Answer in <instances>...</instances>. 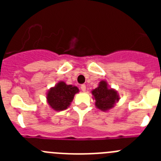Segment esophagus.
I'll use <instances>...</instances> for the list:
<instances>
[{
  "label": "esophagus",
  "instance_id": "1",
  "mask_svg": "<svg viewBox=\"0 0 161 161\" xmlns=\"http://www.w3.org/2000/svg\"><path fill=\"white\" fill-rule=\"evenodd\" d=\"M80 89H81L83 92H85V90H86V85H80Z\"/></svg>",
  "mask_w": 161,
  "mask_h": 161
}]
</instances>
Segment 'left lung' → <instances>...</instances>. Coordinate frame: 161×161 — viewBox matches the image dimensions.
I'll use <instances>...</instances> for the list:
<instances>
[{"label":"left lung","instance_id":"left-lung-1","mask_svg":"<svg viewBox=\"0 0 161 161\" xmlns=\"http://www.w3.org/2000/svg\"><path fill=\"white\" fill-rule=\"evenodd\" d=\"M92 93L96 100V106L103 111L111 109L115 102L119 100L116 91L108 89L107 83L104 80H102L98 87L92 91Z\"/></svg>","mask_w":161,"mask_h":161}]
</instances>
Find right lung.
<instances>
[{"mask_svg": "<svg viewBox=\"0 0 161 161\" xmlns=\"http://www.w3.org/2000/svg\"><path fill=\"white\" fill-rule=\"evenodd\" d=\"M77 87L68 85L61 81L56 85L47 93V102L55 110L60 111L66 109L73 100L74 95L78 93Z\"/></svg>", "mask_w": 161, "mask_h": 161, "instance_id": "add662e5", "label": "right lung"}]
</instances>
